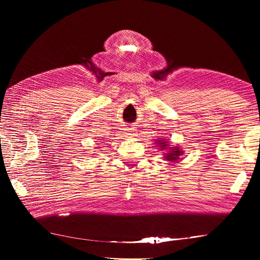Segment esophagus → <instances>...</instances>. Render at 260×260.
Instances as JSON below:
<instances>
[{"mask_svg":"<svg viewBox=\"0 0 260 260\" xmlns=\"http://www.w3.org/2000/svg\"><path fill=\"white\" fill-rule=\"evenodd\" d=\"M125 136H126V137H133V136H135V133H134V131L127 132V133H125Z\"/></svg>","mask_w":260,"mask_h":260,"instance_id":"esophagus-1","label":"esophagus"}]
</instances>
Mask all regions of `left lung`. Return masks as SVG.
<instances>
[{"label": "left lung", "mask_w": 260, "mask_h": 260, "mask_svg": "<svg viewBox=\"0 0 260 260\" xmlns=\"http://www.w3.org/2000/svg\"><path fill=\"white\" fill-rule=\"evenodd\" d=\"M156 142V146H158L159 151L163 152V157L165 161L168 162H174L176 159H179L180 156L183 155L184 151H182V148L180 146H173L171 145V143L169 140L165 139H159L155 141Z\"/></svg>", "instance_id": "8db88e82"}]
</instances>
